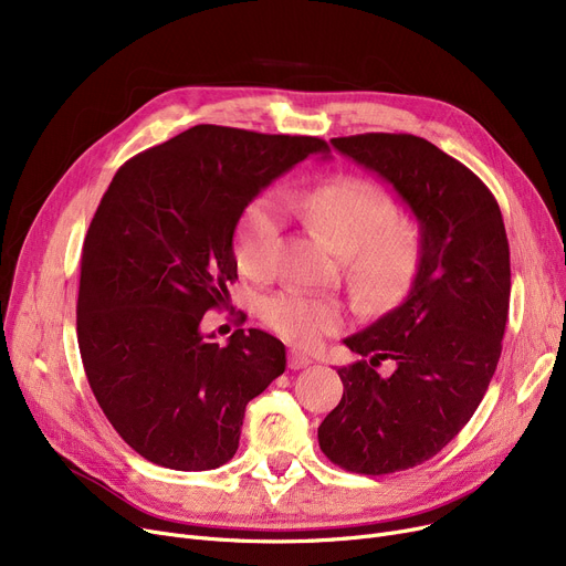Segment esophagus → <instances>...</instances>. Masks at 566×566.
I'll list each match as a JSON object with an SVG mask.
<instances>
[{"instance_id":"esophagus-1","label":"esophagus","mask_w":566,"mask_h":566,"mask_svg":"<svg viewBox=\"0 0 566 566\" xmlns=\"http://www.w3.org/2000/svg\"><path fill=\"white\" fill-rule=\"evenodd\" d=\"M312 365V358H307L305 353H298V350H289V367L291 369H303Z\"/></svg>"}]
</instances>
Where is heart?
<instances>
[{"instance_id":"b5f03b06","label":"heart","mask_w":566,"mask_h":566,"mask_svg":"<svg viewBox=\"0 0 566 566\" xmlns=\"http://www.w3.org/2000/svg\"><path fill=\"white\" fill-rule=\"evenodd\" d=\"M286 206L346 256L353 284L374 298L401 293L420 261V233L397 220L392 199L358 176H335L286 195ZM284 238L282 203L263 195L243 213L235 233V256L256 280L277 271ZM263 321L298 346H316L337 331L342 307L303 291H282L263 305Z\"/></svg>"}]
</instances>
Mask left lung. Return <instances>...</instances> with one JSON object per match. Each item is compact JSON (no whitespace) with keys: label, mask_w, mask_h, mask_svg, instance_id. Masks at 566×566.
<instances>
[{"label":"left lung","mask_w":566,"mask_h":566,"mask_svg":"<svg viewBox=\"0 0 566 566\" xmlns=\"http://www.w3.org/2000/svg\"><path fill=\"white\" fill-rule=\"evenodd\" d=\"M331 144L390 184L420 224L408 295L344 339L365 360L337 369L344 395L318 427L333 463L388 474L436 457L482 403L510 314V243L491 190L431 142L367 133ZM382 359L396 365L388 377L375 369Z\"/></svg>","instance_id":"obj_1"}]
</instances>
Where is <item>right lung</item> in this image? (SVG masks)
I'll use <instances>...</instances> for the list:
<instances>
[{
    "label": "right lung",
    "instance_id": "add662e5",
    "mask_svg": "<svg viewBox=\"0 0 566 566\" xmlns=\"http://www.w3.org/2000/svg\"><path fill=\"white\" fill-rule=\"evenodd\" d=\"M328 151L318 137L201 124L114 174L82 245L77 344L96 401L146 461L220 468L248 403L284 374L280 339L252 328L220 346L201 318L238 280L233 231L248 203Z\"/></svg>",
    "mask_w": 566,
    "mask_h": 566
}]
</instances>
